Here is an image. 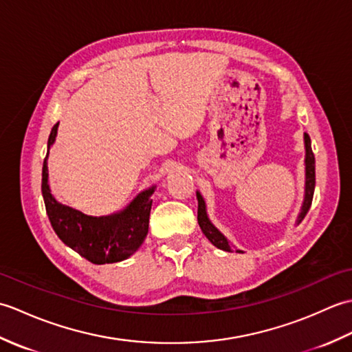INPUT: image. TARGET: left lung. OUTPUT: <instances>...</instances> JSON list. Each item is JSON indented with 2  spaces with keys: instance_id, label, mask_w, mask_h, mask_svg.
I'll use <instances>...</instances> for the list:
<instances>
[{
  "instance_id": "8db88e82",
  "label": "left lung",
  "mask_w": 352,
  "mask_h": 352,
  "mask_svg": "<svg viewBox=\"0 0 352 352\" xmlns=\"http://www.w3.org/2000/svg\"><path fill=\"white\" fill-rule=\"evenodd\" d=\"M304 140H305V198H304V204L301 208L300 218H298V223H300L305 214H307L309 208L311 206L313 201V193H315V183H316V175H315V154L311 151V142H310V136L307 133L304 134ZM198 198V223L203 233L206 234V237L210 241L216 248H219L222 251H228L233 252L234 248L230 245V242L223 237L222 233H219L218 228L213 227V223L208 221L207 213H206V203L203 197L197 193ZM241 252V251H237Z\"/></svg>"
}]
</instances>
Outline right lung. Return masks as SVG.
Listing matches in <instances>:
<instances>
[{
  "label": "right lung",
  "instance_id": "add662e5",
  "mask_svg": "<svg viewBox=\"0 0 352 352\" xmlns=\"http://www.w3.org/2000/svg\"><path fill=\"white\" fill-rule=\"evenodd\" d=\"M57 125L50 133L48 148L56 139ZM153 192L154 188L139 193L121 213L94 218L57 203L50 192L47 157L43 160L42 195L51 226L65 245L94 265L116 263L138 251L148 234Z\"/></svg>",
  "mask_w": 352,
  "mask_h": 352
}]
</instances>
